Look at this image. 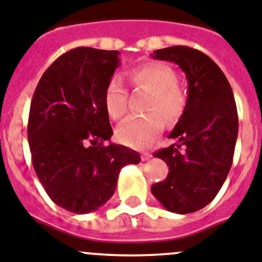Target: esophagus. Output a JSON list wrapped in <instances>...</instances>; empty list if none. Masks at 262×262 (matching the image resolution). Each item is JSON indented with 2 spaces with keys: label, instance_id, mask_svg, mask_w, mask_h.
I'll return each instance as SVG.
<instances>
[{
  "label": "esophagus",
  "instance_id": "esophagus-1",
  "mask_svg": "<svg viewBox=\"0 0 262 262\" xmlns=\"http://www.w3.org/2000/svg\"><path fill=\"white\" fill-rule=\"evenodd\" d=\"M141 158H142L143 161H147V160H150L151 158H152V155H151L150 152H142V155H141Z\"/></svg>",
  "mask_w": 262,
  "mask_h": 262
}]
</instances>
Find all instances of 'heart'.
I'll list each match as a JSON object with an SVG mask.
<instances>
[{
  "instance_id": "b5f03b06",
  "label": "heart",
  "mask_w": 262,
  "mask_h": 262,
  "mask_svg": "<svg viewBox=\"0 0 262 262\" xmlns=\"http://www.w3.org/2000/svg\"><path fill=\"white\" fill-rule=\"evenodd\" d=\"M130 77L138 86L151 92L147 111H156L142 117H130L120 124L116 137L123 145L133 148H145L164 128V120L176 123L186 108V93L177 84V75L170 67L161 63H151L132 71ZM104 104L110 116L119 120L128 112V94L120 77L110 80L104 92ZM160 112V114L158 112Z\"/></svg>"
}]
</instances>
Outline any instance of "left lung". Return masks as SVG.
<instances>
[{
	"instance_id": "1",
	"label": "left lung",
	"mask_w": 262,
	"mask_h": 262,
	"mask_svg": "<svg viewBox=\"0 0 262 262\" xmlns=\"http://www.w3.org/2000/svg\"><path fill=\"white\" fill-rule=\"evenodd\" d=\"M151 57L176 63L189 84L186 108L169 134L178 143L154 154L169 173L151 192L169 212L192 213L214 199L233 164L238 138L233 90L221 68L196 49L170 46Z\"/></svg>"
}]
</instances>
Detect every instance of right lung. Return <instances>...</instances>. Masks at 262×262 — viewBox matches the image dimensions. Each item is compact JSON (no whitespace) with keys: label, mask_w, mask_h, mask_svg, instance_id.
<instances>
[{"label":"right lung","mask_w":262,"mask_h":262,"mask_svg":"<svg viewBox=\"0 0 262 262\" xmlns=\"http://www.w3.org/2000/svg\"><path fill=\"white\" fill-rule=\"evenodd\" d=\"M119 51L76 48L42 75L32 98L28 142L46 194L73 213L97 211L114 195L121 168L141 156L114 134L104 92L120 66Z\"/></svg>","instance_id":"add662e5"}]
</instances>
